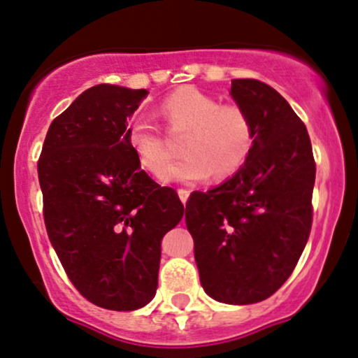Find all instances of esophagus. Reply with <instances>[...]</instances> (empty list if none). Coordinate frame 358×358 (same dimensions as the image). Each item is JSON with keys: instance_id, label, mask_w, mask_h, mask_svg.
<instances>
[{"instance_id": "1", "label": "esophagus", "mask_w": 358, "mask_h": 358, "mask_svg": "<svg viewBox=\"0 0 358 358\" xmlns=\"http://www.w3.org/2000/svg\"><path fill=\"white\" fill-rule=\"evenodd\" d=\"M178 194H179V199L182 201L184 204H186L187 199H189V194H191V191H187V189H179Z\"/></svg>"}]
</instances>
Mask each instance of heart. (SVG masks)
Listing matches in <instances>:
<instances>
[{"label": "heart", "instance_id": "obj_1", "mask_svg": "<svg viewBox=\"0 0 358 358\" xmlns=\"http://www.w3.org/2000/svg\"><path fill=\"white\" fill-rule=\"evenodd\" d=\"M171 132H184L182 152L171 164V147L162 132L147 119L129 125L127 144L142 169L160 176L164 182L194 184L211 178L226 179L243 169L255 145V124L245 107L221 103L216 96L196 87H180L159 108Z\"/></svg>", "mask_w": 358, "mask_h": 358}]
</instances>
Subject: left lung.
I'll use <instances>...</instances> for the list:
<instances>
[{"label":"left lung","mask_w":358,"mask_h":358,"mask_svg":"<svg viewBox=\"0 0 358 358\" xmlns=\"http://www.w3.org/2000/svg\"><path fill=\"white\" fill-rule=\"evenodd\" d=\"M231 96L253 119V152L221 186L192 192L186 226L204 292L250 305L271 296L303 253L317 169L305 124L275 88L236 78Z\"/></svg>","instance_id":"left-lung-1"}]
</instances>
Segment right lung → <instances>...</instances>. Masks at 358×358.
<instances>
[{"mask_svg": "<svg viewBox=\"0 0 358 358\" xmlns=\"http://www.w3.org/2000/svg\"><path fill=\"white\" fill-rule=\"evenodd\" d=\"M149 92L100 83L52 122L38 161L46 233L73 287L96 306L142 308L161 241L184 216L172 187L141 169L129 120Z\"/></svg>", "mask_w": 358, "mask_h": 358, "instance_id": "add662e5", "label": "right lung"}]
</instances>
